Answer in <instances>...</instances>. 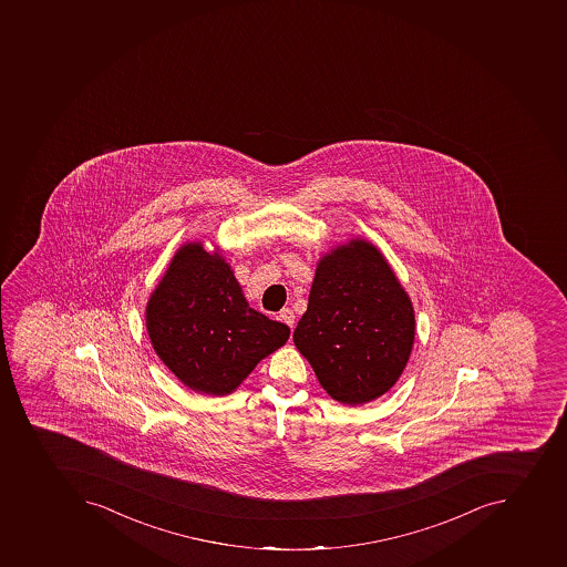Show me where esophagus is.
I'll list each match as a JSON object with an SVG mask.
<instances>
[{
  "label": "esophagus",
  "mask_w": 567,
  "mask_h": 567,
  "mask_svg": "<svg viewBox=\"0 0 567 567\" xmlns=\"http://www.w3.org/2000/svg\"><path fill=\"white\" fill-rule=\"evenodd\" d=\"M278 317H280L281 322H286V324L289 326L290 330L295 328L296 316L290 308H284Z\"/></svg>",
  "instance_id": "obj_1"
}]
</instances>
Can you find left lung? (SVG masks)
Segmentation results:
<instances>
[{"label":"left lung","mask_w":567,"mask_h":567,"mask_svg":"<svg viewBox=\"0 0 567 567\" xmlns=\"http://www.w3.org/2000/svg\"><path fill=\"white\" fill-rule=\"evenodd\" d=\"M415 328L410 295L386 257L363 237H352L317 262L307 312L292 339L331 399L361 406L398 383Z\"/></svg>","instance_id":"8db88e82"}]
</instances>
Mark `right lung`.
Returning <instances> with one entry per match:
<instances>
[{
  "instance_id": "obj_1",
  "label": "right lung",
  "mask_w": 567,
  "mask_h": 567,
  "mask_svg": "<svg viewBox=\"0 0 567 567\" xmlns=\"http://www.w3.org/2000/svg\"><path fill=\"white\" fill-rule=\"evenodd\" d=\"M148 339L184 386L213 398L236 392L260 360L289 340V326L257 312L219 246L186 241L145 307Z\"/></svg>"
}]
</instances>
